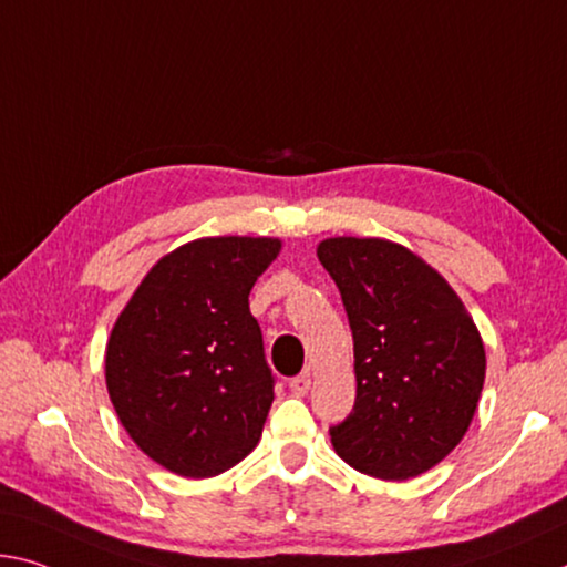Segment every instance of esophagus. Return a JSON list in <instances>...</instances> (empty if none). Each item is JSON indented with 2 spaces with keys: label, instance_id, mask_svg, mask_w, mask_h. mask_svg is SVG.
<instances>
[{
  "label": "esophagus",
  "instance_id": "1",
  "mask_svg": "<svg viewBox=\"0 0 567 567\" xmlns=\"http://www.w3.org/2000/svg\"><path fill=\"white\" fill-rule=\"evenodd\" d=\"M290 391L295 393V396H305V393L310 391V373L295 375V379L290 381Z\"/></svg>",
  "mask_w": 567,
  "mask_h": 567
}]
</instances>
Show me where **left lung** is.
Returning <instances> with one entry per match:
<instances>
[{
  "mask_svg": "<svg viewBox=\"0 0 567 567\" xmlns=\"http://www.w3.org/2000/svg\"><path fill=\"white\" fill-rule=\"evenodd\" d=\"M320 265L353 332L355 406L330 429L336 454L385 482L413 480L462 442L487 355L477 326L434 267L381 237H330Z\"/></svg>",
  "mask_w": 567,
  "mask_h": 567,
  "instance_id": "8db88e82",
  "label": "left lung"
}]
</instances>
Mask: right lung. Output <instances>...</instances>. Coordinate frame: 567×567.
Returning <instances> with one entry per match:
<instances>
[{
	"mask_svg": "<svg viewBox=\"0 0 567 567\" xmlns=\"http://www.w3.org/2000/svg\"><path fill=\"white\" fill-rule=\"evenodd\" d=\"M275 237H202L158 259L105 346V385L143 454L186 480L231 470L257 446L272 373L249 290Z\"/></svg>",
	"mask_w": 567,
	"mask_h": 567,
	"instance_id": "1",
	"label": "right lung"
}]
</instances>
